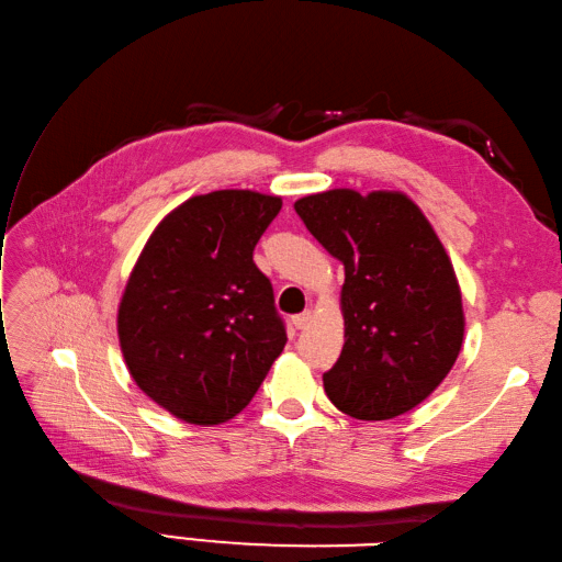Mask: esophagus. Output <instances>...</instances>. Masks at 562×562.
Here are the masks:
<instances>
[{
	"label": "esophagus",
	"instance_id": "34e87169",
	"mask_svg": "<svg viewBox=\"0 0 562 562\" xmlns=\"http://www.w3.org/2000/svg\"><path fill=\"white\" fill-rule=\"evenodd\" d=\"M292 323H294V328L296 330H304L306 325L311 323V311H304V313H296V316L292 318Z\"/></svg>",
	"mask_w": 562,
	"mask_h": 562
}]
</instances>
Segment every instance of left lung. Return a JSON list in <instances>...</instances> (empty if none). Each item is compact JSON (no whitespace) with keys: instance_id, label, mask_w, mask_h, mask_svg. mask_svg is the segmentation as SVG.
Masks as SVG:
<instances>
[{"instance_id":"obj_1","label":"left lung","mask_w":562,"mask_h":562,"mask_svg":"<svg viewBox=\"0 0 562 562\" xmlns=\"http://www.w3.org/2000/svg\"><path fill=\"white\" fill-rule=\"evenodd\" d=\"M296 215L345 266V347L325 395L361 422L414 409L442 383L464 337L462 294L430 222L400 191L304 195Z\"/></svg>"}]
</instances>
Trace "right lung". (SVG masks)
<instances>
[{
    "instance_id": "1",
    "label": "right lung",
    "mask_w": 562,
    "mask_h": 562,
    "mask_svg": "<svg viewBox=\"0 0 562 562\" xmlns=\"http://www.w3.org/2000/svg\"><path fill=\"white\" fill-rule=\"evenodd\" d=\"M280 195L225 189L169 213L140 251L116 316L136 385L187 424L237 416L286 345L270 280L254 263Z\"/></svg>"
}]
</instances>
